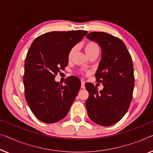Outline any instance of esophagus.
<instances>
[{
  "instance_id": "34e87169",
  "label": "esophagus",
  "mask_w": 153,
  "mask_h": 153,
  "mask_svg": "<svg viewBox=\"0 0 153 153\" xmlns=\"http://www.w3.org/2000/svg\"><path fill=\"white\" fill-rule=\"evenodd\" d=\"M85 82L84 80H82L81 81V88H82V89H85Z\"/></svg>"
}]
</instances>
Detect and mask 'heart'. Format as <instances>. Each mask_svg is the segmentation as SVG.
I'll list each match as a JSON object with an SVG mask.
<instances>
[{
    "instance_id": "1",
    "label": "heart",
    "mask_w": 153,
    "mask_h": 153,
    "mask_svg": "<svg viewBox=\"0 0 153 153\" xmlns=\"http://www.w3.org/2000/svg\"><path fill=\"white\" fill-rule=\"evenodd\" d=\"M85 51L86 54H87L88 56L90 54H91L92 53L96 52V51H99V48L97 44H96L95 42H89L85 44ZM74 53V49L72 48L71 50L69 51V53H68V59H71V58Z\"/></svg>"
}]
</instances>
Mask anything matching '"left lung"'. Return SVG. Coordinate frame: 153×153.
Masks as SVG:
<instances>
[{"label": "left lung", "instance_id": "1", "mask_svg": "<svg viewBox=\"0 0 153 153\" xmlns=\"http://www.w3.org/2000/svg\"><path fill=\"white\" fill-rule=\"evenodd\" d=\"M86 37L101 48L95 76L103 85L98 91L92 83L85 84L89 94L86 100L88 116L96 124L109 126L119 122L130 107L134 85L132 59L123 42L116 36L92 32Z\"/></svg>", "mask_w": 153, "mask_h": 153}]
</instances>
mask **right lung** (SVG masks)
Returning a JSON list of instances; mask_svg holds the SVG:
<instances>
[{"label":"right lung","instance_id":"right-lung-1","mask_svg":"<svg viewBox=\"0 0 153 153\" xmlns=\"http://www.w3.org/2000/svg\"><path fill=\"white\" fill-rule=\"evenodd\" d=\"M87 31L50 32L34 40L25 60V96L34 115L46 123H54L66 117L81 86L76 76L65 85L55 76L68 65V53Z\"/></svg>","mask_w":153,"mask_h":153}]
</instances>
